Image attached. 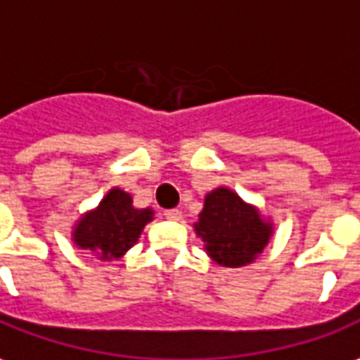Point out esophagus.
Here are the masks:
<instances>
[{"instance_id":"1","label":"esophagus","mask_w":360,"mask_h":360,"mask_svg":"<svg viewBox=\"0 0 360 360\" xmlns=\"http://www.w3.org/2000/svg\"><path fill=\"white\" fill-rule=\"evenodd\" d=\"M165 217L166 219H170V221H180V219H182V212H180V210H166Z\"/></svg>"}]
</instances>
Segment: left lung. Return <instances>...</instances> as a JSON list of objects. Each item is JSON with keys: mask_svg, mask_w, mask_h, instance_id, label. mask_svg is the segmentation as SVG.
Listing matches in <instances>:
<instances>
[{"mask_svg": "<svg viewBox=\"0 0 360 360\" xmlns=\"http://www.w3.org/2000/svg\"><path fill=\"white\" fill-rule=\"evenodd\" d=\"M194 231L215 264L239 269L259 259L274 235V221L259 205L245 202L231 188L219 186L205 194Z\"/></svg>", "mask_w": 360, "mask_h": 360, "instance_id": "1", "label": "left lung"}]
</instances>
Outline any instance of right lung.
Segmentation results:
<instances>
[{
  "instance_id": "add662e5",
  "label": "right lung",
  "mask_w": 360,
  "mask_h": 360,
  "mask_svg": "<svg viewBox=\"0 0 360 360\" xmlns=\"http://www.w3.org/2000/svg\"><path fill=\"white\" fill-rule=\"evenodd\" d=\"M155 219V210H139L133 205V195L111 188L94 210L82 213L72 227V243L90 251L91 257L103 262L119 260L139 241L148 221Z\"/></svg>"
}]
</instances>
